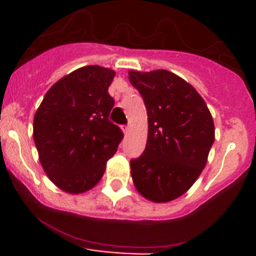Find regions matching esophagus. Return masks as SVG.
Masks as SVG:
<instances>
[{"mask_svg":"<svg viewBox=\"0 0 256 256\" xmlns=\"http://www.w3.org/2000/svg\"><path fill=\"white\" fill-rule=\"evenodd\" d=\"M130 126H123V132L126 133H126H128V132H130Z\"/></svg>","mask_w":256,"mask_h":256,"instance_id":"34e87169","label":"esophagus"}]
</instances>
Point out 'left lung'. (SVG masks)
I'll list each match as a JSON object with an SVG mask.
<instances>
[{"label":"left lung","instance_id":"obj_1","mask_svg":"<svg viewBox=\"0 0 256 256\" xmlns=\"http://www.w3.org/2000/svg\"><path fill=\"white\" fill-rule=\"evenodd\" d=\"M128 74L148 122L146 148L130 160V176L144 198L168 202L188 191L205 168L216 138L212 116L195 88L172 72Z\"/></svg>","mask_w":256,"mask_h":256}]
</instances>
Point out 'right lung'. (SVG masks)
<instances>
[{
  "instance_id": "right-lung-1",
  "label": "right lung",
  "mask_w": 256,
  "mask_h": 256,
  "mask_svg": "<svg viewBox=\"0 0 256 256\" xmlns=\"http://www.w3.org/2000/svg\"><path fill=\"white\" fill-rule=\"evenodd\" d=\"M114 76L108 68H79L50 88L36 112L33 140L40 165L68 194L94 188L123 138L108 120L114 98L108 90Z\"/></svg>"
}]
</instances>
